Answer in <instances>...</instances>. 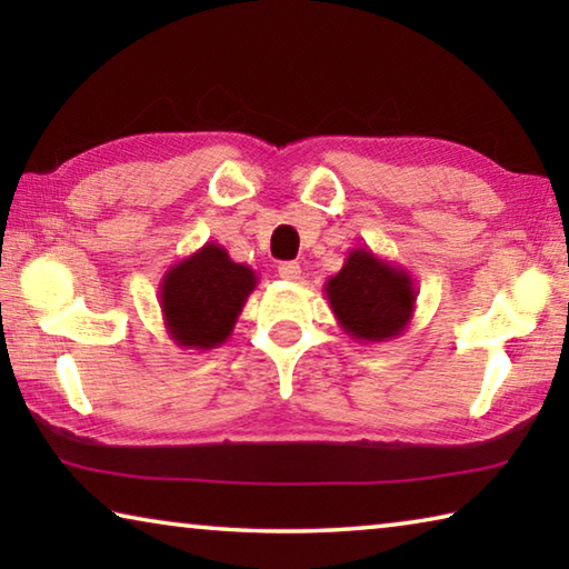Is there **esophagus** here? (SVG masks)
I'll list each match as a JSON object with an SVG mask.
<instances>
[{"label": "esophagus", "mask_w": 569, "mask_h": 569, "mask_svg": "<svg viewBox=\"0 0 569 569\" xmlns=\"http://www.w3.org/2000/svg\"><path fill=\"white\" fill-rule=\"evenodd\" d=\"M278 276H281L283 281H298V278H301V266H298L296 261L281 263L278 266Z\"/></svg>", "instance_id": "1"}]
</instances>
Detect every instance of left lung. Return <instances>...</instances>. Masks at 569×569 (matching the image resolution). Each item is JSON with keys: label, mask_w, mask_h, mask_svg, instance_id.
Returning a JSON list of instances; mask_svg holds the SVG:
<instances>
[{"label": "left lung", "mask_w": 569, "mask_h": 569, "mask_svg": "<svg viewBox=\"0 0 569 569\" xmlns=\"http://www.w3.org/2000/svg\"><path fill=\"white\" fill-rule=\"evenodd\" d=\"M336 321L359 343L391 341L407 329L417 288L409 271L383 261L371 248H353L343 268L323 286Z\"/></svg>", "instance_id": "8db88e82"}]
</instances>
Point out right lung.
<instances>
[{"label":"right lung","mask_w":569,"mask_h":569,"mask_svg":"<svg viewBox=\"0 0 569 569\" xmlns=\"http://www.w3.org/2000/svg\"><path fill=\"white\" fill-rule=\"evenodd\" d=\"M258 286L250 266L236 263L218 243H206L172 263L160 281V311L180 349L208 351L226 343Z\"/></svg>","instance_id":"obj_1"}]
</instances>
